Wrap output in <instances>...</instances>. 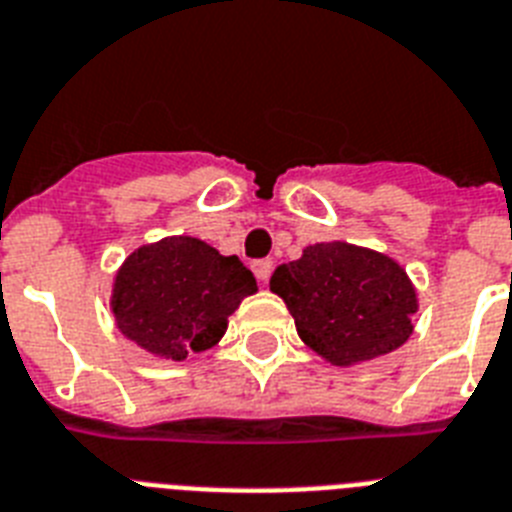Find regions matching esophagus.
Instances as JSON below:
<instances>
[{
    "instance_id": "34e87169",
    "label": "esophagus",
    "mask_w": 512,
    "mask_h": 512,
    "mask_svg": "<svg viewBox=\"0 0 512 512\" xmlns=\"http://www.w3.org/2000/svg\"><path fill=\"white\" fill-rule=\"evenodd\" d=\"M270 270H273V263H270V260H255V263H252V273H255L260 284H268Z\"/></svg>"
}]
</instances>
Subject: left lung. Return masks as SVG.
<instances>
[{"label": "left lung", "instance_id": "obj_1", "mask_svg": "<svg viewBox=\"0 0 512 512\" xmlns=\"http://www.w3.org/2000/svg\"><path fill=\"white\" fill-rule=\"evenodd\" d=\"M270 292L284 299L299 339L336 368L400 350L413 334L418 289L397 260L350 242H318L278 265Z\"/></svg>", "mask_w": 512, "mask_h": 512}]
</instances>
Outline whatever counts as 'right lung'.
Returning a JSON list of instances; mask_svg holds the SVG:
<instances>
[{
	"label": "right lung",
	"instance_id": "right-lung-1",
	"mask_svg": "<svg viewBox=\"0 0 512 512\" xmlns=\"http://www.w3.org/2000/svg\"><path fill=\"white\" fill-rule=\"evenodd\" d=\"M257 292L252 270L197 236L141 244L112 278L110 310L126 339L162 360L213 350L228 315Z\"/></svg>",
	"mask_w": 512,
	"mask_h": 512
}]
</instances>
